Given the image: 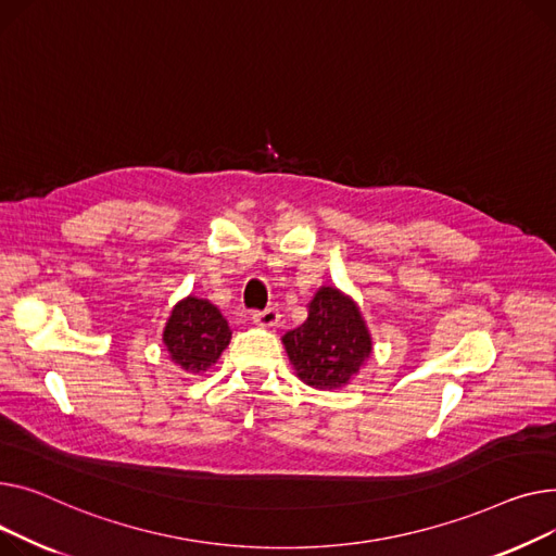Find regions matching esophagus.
I'll list each match as a JSON object with an SVG mask.
<instances>
[{"instance_id": "obj_1", "label": "esophagus", "mask_w": 556, "mask_h": 556, "mask_svg": "<svg viewBox=\"0 0 556 556\" xmlns=\"http://www.w3.org/2000/svg\"><path fill=\"white\" fill-rule=\"evenodd\" d=\"M253 320L263 328H274V325L280 320V312L276 307H267L263 312H253Z\"/></svg>"}]
</instances>
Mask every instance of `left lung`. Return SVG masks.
Returning <instances> with one entry per match:
<instances>
[{
    "label": "left lung",
    "mask_w": 556,
    "mask_h": 556,
    "mask_svg": "<svg viewBox=\"0 0 556 556\" xmlns=\"http://www.w3.org/2000/svg\"><path fill=\"white\" fill-rule=\"evenodd\" d=\"M299 379L318 390H334L362 370L372 339L356 303L337 287H320L307 305V320L282 337Z\"/></svg>",
    "instance_id": "8db88e82"
}]
</instances>
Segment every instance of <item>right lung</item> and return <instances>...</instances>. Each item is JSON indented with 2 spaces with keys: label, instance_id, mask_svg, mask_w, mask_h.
<instances>
[{
  "label": "right lung",
  "instance_id": "1",
  "mask_svg": "<svg viewBox=\"0 0 556 556\" xmlns=\"http://www.w3.org/2000/svg\"><path fill=\"white\" fill-rule=\"evenodd\" d=\"M228 341L231 330L226 318L213 303L198 296L179 301L163 330V345L173 362L194 375L211 368Z\"/></svg>",
  "mask_w": 556,
  "mask_h": 556
}]
</instances>
